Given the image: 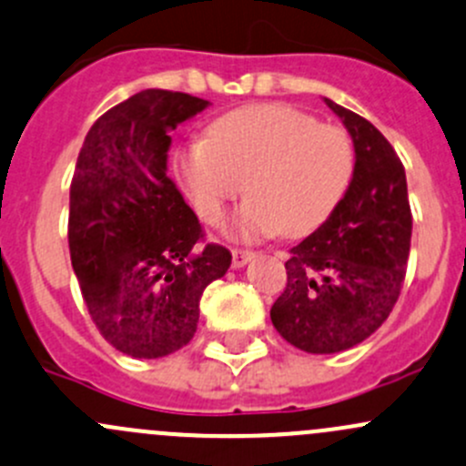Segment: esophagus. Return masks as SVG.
Segmentation results:
<instances>
[{
    "instance_id": "1",
    "label": "esophagus",
    "mask_w": 466,
    "mask_h": 466,
    "mask_svg": "<svg viewBox=\"0 0 466 466\" xmlns=\"http://www.w3.org/2000/svg\"><path fill=\"white\" fill-rule=\"evenodd\" d=\"M254 257H257V254H254L252 249H232V266L234 268L248 266Z\"/></svg>"
}]
</instances>
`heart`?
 I'll return each mask as SVG.
<instances>
[{
	"label": "heart",
	"mask_w": 466,
	"mask_h": 466,
	"mask_svg": "<svg viewBox=\"0 0 466 466\" xmlns=\"http://www.w3.org/2000/svg\"><path fill=\"white\" fill-rule=\"evenodd\" d=\"M350 136L288 105L229 111L208 140L176 151V174L198 217L209 225L243 189L249 196L229 218L237 241H261L286 229L303 237L330 218L352 178Z\"/></svg>",
	"instance_id": "1"
}]
</instances>
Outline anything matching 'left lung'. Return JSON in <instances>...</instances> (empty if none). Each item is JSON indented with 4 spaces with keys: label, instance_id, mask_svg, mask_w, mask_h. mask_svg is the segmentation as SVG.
<instances>
[{
    "label": "left lung",
    "instance_id": "obj_1",
    "mask_svg": "<svg viewBox=\"0 0 466 466\" xmlns=\"http://www.w3.org/2000/svg\"><path fill=\"white\" fill-rule=\"evenodd\" d=\"M349 129L355 167L326 223L290 249L288 286L270 319L299 350L332 355L361 344L389 319L410 249L404 165L366 117L323 97Z\"/></svg>",
    "mask_w": 466,
    "mask_h": 466
}]
</instances>
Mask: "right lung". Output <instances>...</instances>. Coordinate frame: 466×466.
I'll return each mask as SVG.
<instances>
[{"instance_id":"add662e5","label":"right lung","mask_w":466,"mask_h":466,"mask_svg":"<svg viewBox=\"0 0 466 466\" xmlns=\"http://www.w3.org/2000/svg\"><path fill=\"white\" fill-rule=\"evenodd\" d=\"M209 102L145 89L97 117L68 203V249L100 335L136 360L192 341L200 297L232 263L205 243L198 218L167 176L171 131Z\"/></svg>"}]
</instances>
